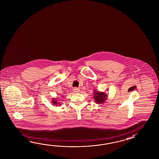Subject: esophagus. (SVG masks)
<instances>
[{
	"instance_id": "esophagus-1",
	"label": "esophagus",
	"mask_w": 159,
	"mask_h": 159,
	"mask_svg": "<svg viewBox=\"0 0 159 159\" xmlns=\"http://www.w3.org/2000/svg\"><path fill=\"white\" fill-rule=\"evenodd\" d=\"M74 91H75V93H78V92H80V90L77 88H74Z\"/></svg>"
}]
</instances>
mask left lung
I'll use <instances>...</instances> for the list:
<instances>
[{"mask_svg":"<svg viewBox=\"0 0 159 159\" xmlns=\"http://www.w3.org/2000/svg\"><path fill=\"white\" fill-rule=\"evenodd\" d=\"M94 99L95 102L97 103H102L106 100L107 95L105 94L104 93H101L99 91H94Z\"/></svg>","mask_w":159,"mask_h":159,"instance_id":"obj_1","label":"left lung"}]
</instances>
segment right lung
<instances>
[{
  "label": "right lung",
  "mask_w": 159,
  "mask_h": 159,
  "mask_svg": "<svg viewBox=\"0 0 159 159\" xmlns=\"http://www.w3.org/2000/svg\"><path fill=\"white\" fill-rule=\"evenodd\" d=\"M53 104H54L55 105H57V101H56V99H53Z\"/></svg>",
  "instance_id": "obj_1"
}]
</instances>
